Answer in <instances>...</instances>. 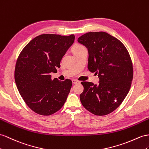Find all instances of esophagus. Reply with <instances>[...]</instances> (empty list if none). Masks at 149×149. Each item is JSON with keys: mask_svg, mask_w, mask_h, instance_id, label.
<instances>
[{"mask_svg": "<svg viewBox=\"0 0 149 149\" xmlns=\"http://www.w3.org/2000/svg\"><path fill=\"white\" fill-rule=\"evenodd\" d=\"M79 82H79V81H77V80H75V79L72 80V83L74 84H78V83H79Z\"/></svg>", "mask_w": 149, "mask_h": 149, "instance_id": "1", "label": "esophagus"}]
</instances>
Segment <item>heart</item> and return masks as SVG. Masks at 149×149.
<instances>
[{
  "label": "heart",
  "mask_w": 149,
  "mask_h": 149,
  "mask_svg": "<svg viewBox=\"0 0 149 149\" xmlns=\"http://www.w3.org/2000/svg\"><path fill=\"white\" fill-rule=\"evenodd\" d=\"M84 48V47L81 45H76L73 47V48H72V52H73V53H75L76 52L80 51L81 49H82Z\"/></svg>",
  "instance_id": "obj_1"
}]
</instances>
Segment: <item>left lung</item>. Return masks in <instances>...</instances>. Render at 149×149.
Segmentation results:
<instances>
[{
	"instance_id": "1",
	"label": "left lung",
	"mask_w": 149,
	"mask_h": 149,
	"mask_svg": "<svg viewBox=\"0 0 149 149\" xmlns=\"http://www.w3.org/2000/svg\"><path fill=\"white\" fill-rule=\"evenodd\" d=\"M77 41L88 50L89 70L100 79L98 85L81 82V103L95 115H106L119 107L130 89L133 75L130 56L124 45L107 33L89 32Z\"/></svg>"
}]
</instances>
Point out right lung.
<instances>
[{
  "label": "right lung",
  "mask_w": 149,
  "mask_h": 149,
  "mask_svg": "<svg viewBox=\"0 0 149 149\" xmlns=\"http://www.w3.org/2000/svg\"><path fill=\"white\" fill-rule=\"evenodd\" d=\"M75 36L43 34L26 45L18 56L14 78L17 89L34 112L48 116L58 111L65 102L72 81L52 79L62 57L74 43Z\"/></svg>",
  "instance_id": "1"
}]
</instances>
